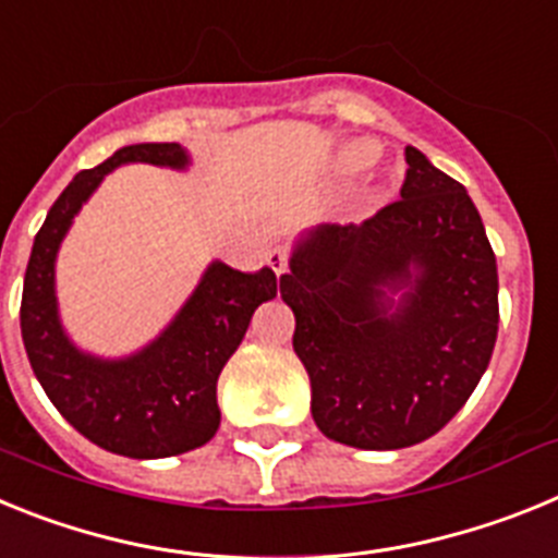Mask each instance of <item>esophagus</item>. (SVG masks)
Segmentation results:
<instances>
[{"label":"esophagus","instance_id":"34e87169","mask_svg":"<svg viewBox=\"0 0 558 558\" xmlns=\"http://www.w3.org/2000/svg\"><path fill=\"white\" fill-rule=\"evenodd\" d=\"M288 259H290L288 248H274L268 254V265H270V268H274L276 276H282L284 270H288Z\"/></svg>","mask_w":558,"mask_h":558}]
</instances>
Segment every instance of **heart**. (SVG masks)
I'll use <instances>...</instances> for the list:
<instances>
[{"mask_svg": "<svg viewBox=\"0 0 558 558\" xmlns=\"http://www.w3.org/2000/svg\"><path fill=\"white\" fill-rule=\"evenodd\" d=\"M374 159H377V145H372V142H352V145L340 150L338 165L343 172H360L372 167Z\"/></svg>", "mask_w": 558, "mask_h": 558, "instance_id": "1", "label": "heart"}]
</instances>
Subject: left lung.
I'll return each instance as SVG.
<instances>
[{
    "instance_id": "obj_1",
    "label": "left lung",
    "mask_w": 558,
    "mask_h": 558,
    "mask_svg": "<svg viewBox=\"0 0 558 558\" xmlns=\"http://www.w3.org/2000/svg\"><path fill=\"white\" fill-rule=\"evenodd\" d=\"M402 198L360 226H318L279 279L315 425L357 450H402L470 399L497 340V263L475 204L405 147Z\"/></svg>"
}]
</instances>
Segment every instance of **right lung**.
I'll list each match as a JSON object with an SVG mask.
<instances>
[{"label": "right lung", "instance_id": "1", "mask_svg": "<svg viewBox=\"0 0 558 558\" xmlns=\"http://www.w3.org/2000/svg\"><path fill=\"white\" fill-rule=\"evenodd\" d=\"M131 161L184 170L190 156L175 142H145L77 172L33 243L22 290V340L49 402L77 433L117 456L167 458L204 447L218 433V377L245 338L254 310L276 295V274L211 263L170 327L142 352L120 360L81 352L58 318L56 256L88 195L113 167Z\"/></svg>", "mask_w": 558, "mask_h": 558}]
</instances>
